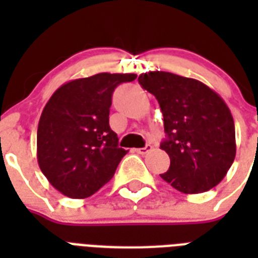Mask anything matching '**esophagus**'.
Masks as SVG:
<instances>
[{
  "instance_id": "obj_1",
  "label": "esophagus",
  "mask_w": 258,
  "mask_h": 258,
  "mask_svg": "<svg viewBox=\"0 0 258 258\" xmlns=\"http://www.w3.org/2000/svg\"><path fill=\"white\" fill-rule=\"evenodd\" d=\"M151 150H153V146L146 145L145 147H142V149H135V151H137L138 154H142V155H145V154H147L149 151H151Z\"/></svg>"
}]
</instances>
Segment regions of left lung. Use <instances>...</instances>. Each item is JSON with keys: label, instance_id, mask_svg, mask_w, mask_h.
Wrapping results in <instances>:
<instances>
[{"label": "left lung", "instance_id": "obj_1", "mask_svg": "<svg viewBox=\"0 0 258 258\" xmlns=\"http://www.w3.org/2000/svg\"><path fill=\"white\" fill-rule=\"evenodd\" d=\"M138 82L157 97L163 113L170 157L162 179L184 194L208 191L220 183L236 158V131L222 97L196 79L170 72L142 74Z\"/></svg>", "mask_w": 258, "mask_h": 258}]
</instances>
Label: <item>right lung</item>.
<instances>
[{
    "label": "right lung",
    "mask_w": 258,
    "mask_h": 258,
    "mask_svg": "<svg viewBox=\"0 0 258 258\" xmlns=\"http://www.w3.org/2000/svg\"><path fill=\"white\" fill-rule=\"evenodd\" d=\"M135 74H97L62 84L42 109L37 161L56 190L87 198L113 176L127 151L109 127L112 93Z\"/></svg>",
    "instance_id": "add662e5"
}]
</instances>
